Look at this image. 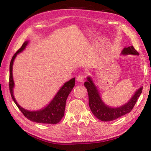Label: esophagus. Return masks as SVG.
<instances>
[{
    "instance_id": "obj_1",
    "label": "esophagus",
    "mask_w": 151,
    "mask_h": 151,
    "mask_svg": "<svg viewBox=\"0 0 151 151\" xmlns=\"http://www.w3.org/2000/svg\"><path fill=\"white\" fill-rule=\"evenodd\" d=\"M84 79H85V76L84 75H79L77 77V81L80 82H83L84 81Z\"/></svg>"
}]
</instances>
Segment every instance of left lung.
<instances>
[{
	"label": "left lung",
	"mask_w": 151,
	"mask_h": 151,
	"mask_svg": "<svg viewBox=\"0 0 151 151\" xmlns=\"http://www.w3.org/2000/svg\"><path fill=\"white\" fill-rule=\"evenodd\" d=\"M122 54H133V55H138L139 54L138 52L134 49L133 46L124 48L122 51ZM84 86L88 90L89 96V106L91 109V111L96 117L102 121H113L129 113L136 103L143 89V87L139 88L128 103L119 108H113L107 106L102 101L97 89L91 81V78H88V81L84 82Z\"/></svg>",
	"instance_id": "obj_1"
}]
</instances>
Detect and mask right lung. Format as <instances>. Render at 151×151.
Masks as SVG:
<instances>
[{"label":"right lung","instance_id":"right-lung-1","mask_svg":"<svg viewBox=\"0 0 151 151\" xmlns=\"http://www.w3.org/2000/svg\"><path fill=\"white\" fill-rule=\"evenodd\" d=\"M28 44V41L22 44L21 47L19 49L17 52H15L12 57L11 60L10 65H9V88L10 91L12 98L13 101H14L15 104L19 108V110L22 113L25 117L31 121L36 122L39 123H46V124H56L62 119L64 115V111L65 108V103L67 98L75 84V78H73L70 79L69 81L65 83L64 85L60 88L59 91L57 93L53 100L50 102V104L47 107L42 109V110L36 111H30L25 110L19 106L17 102H16L15 99L13 95V88L14 86V80H13L12 76V67L13 63L15 58L17 54L24 49L27 45Z\"/></svg>","mask_w":151,"mask_h":151}]
</instances>
